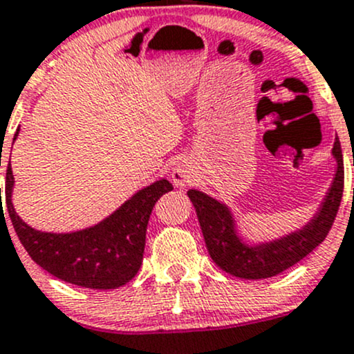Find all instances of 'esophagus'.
I'll use <instances>...</instances> for the list:
<instances>
[{
  "label": "esophagus",
  "mask_w": 354,
  "mask_h": 354,
  "mask_svg": "<svg viewBox=\"0 0 354 354\" xmlns=\"http://www.w3.org/2000/svg\"><path fill=\"white\" fill-rule=\"evenodd\" d=\"M172 180H174V184L178 185V187H184V185H187L189 184L187 170L182 169V167H176L172 172Z\"/></svg>",
  "instance_id": "1"
}]
</instances>
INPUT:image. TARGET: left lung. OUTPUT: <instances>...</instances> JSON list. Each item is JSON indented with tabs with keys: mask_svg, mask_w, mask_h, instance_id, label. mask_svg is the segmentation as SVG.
<instances>
[{
	"mask_svg": "<svg viewBox=\"0 0 354 354\" xmlns=\"http://www.w3.org/2000/svg\"><path fill=\"white\" fill-rule=\"evenodd\" d=\"M333 156L337 162L336 176L315 219L297 232L269 244L254 245V248L245 245L237 237L232 216L224 204L205 196L204 192L189 190V198L196 207L205 245L214 263L222 271L242 279H266L299 263L313 249H316L326 239L343 197L344 167L337 137L333 147Z\"/></svg>",
	"mask_w": 354,
	"mask_h": 354,
	"instance_id": "8db88e82",
	"label": "left lung"
}]
</instances>
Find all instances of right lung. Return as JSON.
I'll list each match as a JSON object with an SVG mask.
<instances>
[{"instance_id": "1", "label": "right lung", "mask_w": 354, "mask_h": 354, "mask_svg": "<svg viewBox=\"0 0 354 354\" xmlns=\"http://www.w3.org/2000/svg\"><path fill=\"white\" fill-rule=\"evenodd\" d=\"M13 182L11 164H8L5 205L31 259L58 279L90 289H115L132 281L144 259L147 224L153 205L174 189L162 178L138 190L100 224L78 232L51 234L35 230L17 216L11 202ZM0 205L3 207V202Z\"/></svg>"}]
</instances>
